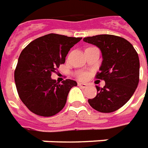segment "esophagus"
<instances>
[{
	"label": "esophagus",
	"mask_w": 148,
	"mask_h": 148,
	"mask_svg": "<svg viewBox=\"0 0 148 148\" xmlns=\"http://www.w3.org/2000/svg\"><path fill=\"white\" fill-rule=\"evenodd\" d=\"M78 86L80 88H86L88 87L87 84H84V83H80V82H79V83H78Z\"/></svg>",
	"instance_id": "obj_1"
}]
</instances>
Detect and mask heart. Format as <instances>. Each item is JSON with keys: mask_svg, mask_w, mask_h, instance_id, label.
I'll return each instance as SVG.
<instances>
[{"mask_svg": "<svg viewBox=\"0 0 148 148\" xmlns=\"http://www.w3.org/2000/svg\"><path fill=\"white\" fill-rule=\"evenodd\" d=\"M87 73H85L84 72H81L80 73H78V75H77V77L80 79V80H85L86 78H87Z\"/></svg>", "mask_w": 148, "mask_h": 148, "instance_id": "b5f03b06", "label": "heart"}]
</instances>
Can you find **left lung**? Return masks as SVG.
<instances>
[{
  "instance_id": "1",
  "label": "left lung",
  "mask_w": 148,
  "mask_h": 148,
  "mask_svg": "<svg viewBox=\"0 0 148 148\" xmlns=\"http://www.w3.org/2000/svg\"><path fill=\"white\" fill-rule=\"evenodd\" d=\"M102 53V64L96 78L105 80L103 88L96 86L97 93L88 103L97 111L112 113L123 107L134 94L139 80V60L134 47L123 38L100 34L84 38Z\"/></svg>"
}]
</instances>
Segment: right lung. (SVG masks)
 Here are the masks:
<instances>
[{"mask_svg":"<svg viewBox=\"0 0 148 148\" xmlns=\"http://www.w3.org/2000/svg\"><path fill=\"white\" fill-rule=\"evenodd\" d=\"M81 38L49 34L22 50L14 71V80L20 99L32 113L51 117L63 110L68 92L77 83L67 79L59 84L51 76L65 63L70 48Z\"/></svg>","mask_w":148,"mask_h":148,"instance_id":"add662e5","label":"right lung"}]
</instances>
